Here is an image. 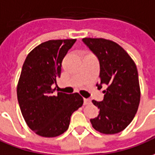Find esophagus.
Masks as SVG:
<instances>
[{
  "instance_id": "34e87169",
  "label": "esophagus",
  "mask_w": 155,
  "mask_h": 155,
  "mask_svg": "<svg viewBox=\"0 0 155 155\" xmlns=\"http://www.w3.org/2000/svg\"><path fill=\"white\" fill-rule=\"evenodd\" d=\"M91 102V99H86V98L84 99V105H88V104H90Z\"/></svg>"
}]
</instances>
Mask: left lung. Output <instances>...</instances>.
Instances as JSON below:
<instances>
[{
	"label": "left lung",
	"mask_w": 155,
	"mask_h": 155,
	"mask_svg": "<svg viewBox=\"0 0 155 155\" xmlns=\"http://www.w3.org/2000/svg\"><path fill=\"white\" fill-rule=\"evenodd\" d=\"M82 41L99 59L101 84H96L97 87H107L103 91V101H92L100 111L91 123L101 134L120 133L133 121L140 101L136 64L123 48L111 40L85 38Z\"/></svg>",
	"instance_id": "obj_1"
}]
</instances>
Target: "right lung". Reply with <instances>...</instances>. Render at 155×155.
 I'll return each instance as SVG.
<instances>
[{
	"instance_id": "1",
	"label": "right lung",
	"mask_w": 155,
	"mask_h": 155,
	"mask_svg": "<svg viewBox=\"0 0 155 155\" xmlns=\"http://www.w3.org/2000/svg\"><path fill=\"white\" fill-rule=\"evenodd\" d=\"M76 39L48 40L34 48L22 65L17 94L21 114L34 133L57 137L68 129L70 117L83 105L79 93L54 94L63 59Z\"/></svg>"
}]
</instances>
